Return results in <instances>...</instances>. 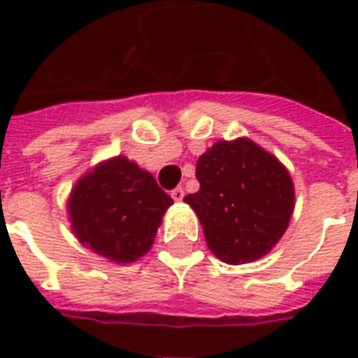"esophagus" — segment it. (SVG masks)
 I'll use <instances>...</instances> for the list:
<instances>
[{
    "mask_svg": "<svg viewBox=\"0 0 358 358\" xmlns=\"http://www.w3.org/2000/svg\"><path fill=\"white\" fill-rule=\"evenodd\" d=\"M171 195L174 201H182V199H184V187H180V186L174 187V189L171 192Z\"/></svg>",
    "mask_w": 358,
    "mask_h": 358,
    "instance_id": "esophagus-1",
    "label": "esophagus"
}]
</instances>
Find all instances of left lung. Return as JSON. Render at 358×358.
<instances>
[{
	"instance_id": "obj_1",
	"label": "left lung",
	"mask_w": 358,
	"mask_h": 358,
	"mask_svg": "<svg viewBox=\"0 0 358 358\" xmlns=\"http://www.w3.org/2000/svg\"><path fill=\"white\" fill-rule=\"evenodd\" d=\"M199 192L184 201L201 220L207 245L230 264L251 263L276 245L293 213V182L253 141H217L197 161Z\"/></svg>"
}]
</instances>
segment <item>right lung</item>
<instances>
[{"instance_id":"obj_1","label":"right lung","mask_w":358,"mask_h":358,"mask_svg":"<svg viewBox=\"0 0 358 358\" xmlns=\"http://www.w3.org/2000/svg\"><path fill=\"white\" fill-rule=\"evenodd\" d=\"M171 195L126 157L95 166L74 186L69 217L78 240L115 263H132L153 245Z\"/></svg>"}]
</instances>
